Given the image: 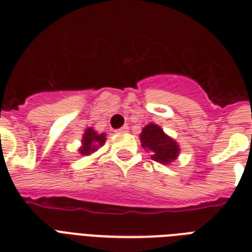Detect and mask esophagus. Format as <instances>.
Masks as SVG:
<instances>
[{
  "instance_id": "34e87169",
  "label": "esophagus",
  "mask_w": 252,
  "mask_h": 252,
  "mask_svg": "<svg viewBox=\"0 0 252 252\" xmlns=\"http://www.w3.org/2000/svg\"><path fill=\"white\" fill-rule=\"evenodd\" d=\"M128 130V126L127 125H125V126H122V127L121 128H118V131L120 132H126Z\"/></svg>"
}]
</instances>
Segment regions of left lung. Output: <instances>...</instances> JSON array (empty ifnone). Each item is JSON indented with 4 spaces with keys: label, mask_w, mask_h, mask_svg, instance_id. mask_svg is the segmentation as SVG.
I'll return each instance as SVG.
<instances>
[{
    "label": "left lung",
    "mask_w": 252,
    "mask_h": 252,
    "mask_svg": "<svg viewBox=\"0 0 252 252\" xmlns=\"http://www.w3.org/2000/svg\"><path fill=\"white\" fill-rule=\"evenodd\" d=\"M142 146L152 151L151 158L161 164H169L176 160L180 152L178 144L172 138L165 135L160 126L155 124L147 125L140 134Z\"/></svg>",
    "instance_id": "left-lung-1"
}]
</instances>
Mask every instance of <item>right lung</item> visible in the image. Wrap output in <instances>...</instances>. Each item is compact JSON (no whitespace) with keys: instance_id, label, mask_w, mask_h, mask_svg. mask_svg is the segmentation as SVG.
<instances>
[{"instance_id":"obj_1","label":"right lung","mask_w":252,"mask_h":252,"mask_svg":"<svg viewBox=\"0 0 252 252\" xmlns=\"http://www.w3.org/2000/svg\"><path fill=\"white\" fill-rule=\"evenodd\" d=\"M105 142V134H97V132L94 131V128H87L86 132H84L83 135V146L80 148V154L82 155H91L92 152L97 150L98 147L102 146Z\"/></svg>"}]
</instances>
